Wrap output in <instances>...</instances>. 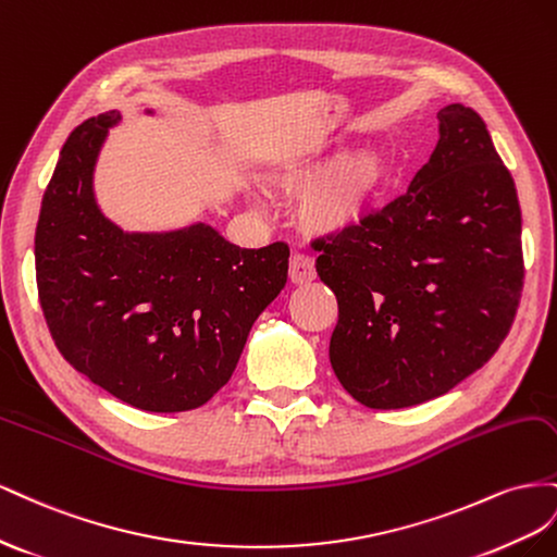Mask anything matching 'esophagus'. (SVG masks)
<instances>
[{"instance_id": "obj_1", "label": "esophagus", "mask_w": 557, "mask_h": 557, "mask_svg": "<svg viewBox=\"0 0 557 557\" xmlns=\"http://www.w3.org/2000/svg\"><path fill=\"white\" fill-rule=\"evenodd\" d=\"M314 259L308 257V253L294 251L289 259V280L294 284H308L314 280Z\"/></svg>"}]
</instances>
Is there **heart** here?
I'll use <instances>...</instances> for the list:
<instances>
[{"label":"heart","instance_id":"heart-1","mask_svg":"<svg viewBox=\"0 0 557 557\" xmlns=\"http://www.w3.org/2000/svg\"><path fill=\"white\" fill-rule=\"evenodd\" d=\"M322 172L320 163L298 165L277 177V184L287 190H306L320 180ZM383 180L385 161L375 151L345 153L306 196L300 205V219L314 233H341L355 226L367 214Z\"/></svg>","mask_w":557,"mask_h":557}]
</instances>
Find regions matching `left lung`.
I'll list each match as a JSON object with an SVG mask.
<instances>
[{
  "label": "left lung",
  "mask_w": 557,
  "mask_h": 557,
  "mask_svg": "<svg viewBox=\"0 0 557 557\" xmlns=\"http://www.w3.org/2000/svg\"><path fill=\"white\" fill-rule=\"evenodd\" d=\"M338 298L329 359L369 408L446 394L497 352L520 304V205L483 119L438 111V141L404 196L312 243Z\"/></svg>",
  "instance_id": "8db88e82"
}]
</instances>
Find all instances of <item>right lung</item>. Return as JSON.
I'll return each mask as SVG.
<instances>
[{
    "mask_svg": "<svg viewBox=\"0 0 557 557\" xmlns=\"http://www.w3.org/2000/svg\"><path fill=\"white\" fill-rule=\"evenodd\" d=\"M119 119L84 121L60 151L35 233L39 304L60 355L90 383L139 410H194L228 383L251 324L287 284L289 247L240 249L205 224H111L92 170Z\"/></svg>",
    "mask_w": 557,
    "mask_h": 557,
    "instance_id": "obj_1",
    "label": "right lung"
}]
</instances>
